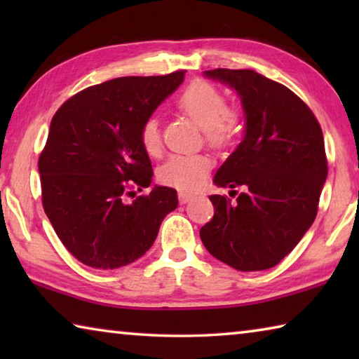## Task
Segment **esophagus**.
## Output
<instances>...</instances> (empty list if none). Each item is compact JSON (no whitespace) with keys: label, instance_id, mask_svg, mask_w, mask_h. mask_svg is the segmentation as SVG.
Segmentation results:
<instances>
[{"label":"esophagus","instance_id":"esophagus-1","mask_svg":"<svg viewBox=\"0 0 359 359\" xmlns=\"http://www.w3.org/2000/svg\"><path fill=\"white\" fill-rule=\"evenodd\" d=\"M191 199H193V194H188V193H184V191L179 193L180 204H187L188 201H191Z\"/></svg>","mask_w":359,"mask_h":359}]
</instances>
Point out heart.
<instances>
[{"mask_svg":"<svg viewBox=\"0 0 359 359\" xmlns=\"http://www.w3.org/2000/svg\"><path fill=\"white\" fill-rule=\"evenodd\" d=\"M179 107L204 130L210 144L223 145L236 136L239 128L238 115L226 107L223 95L208 82H191L177 100ZM141 142L149 155H156L161 149L160 123L155 117L144 121ZM212 160L208 155L187 154L172 155L158 169V180L163 185L180 191H196L209 177Z\"/></svg>","mask_w":359,"mask_h":359,"instance_id":"1","label":"heart"}]
</instances>
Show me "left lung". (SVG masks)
I'll return each instance as SVG.
<instances>
[{
	"mask_svg": "<svg viewBox=\"0 0 359 359\" xmlns=\"http://www.w3.org/2000/svg\"><path fill=\"white\" fill-rule=\"evenodd\" d=\"M204 76L239 95L245 117L241 144L214 177L242 187L236 203L212 194L215 214L199 231L208 252L238 271H264L287 257L317 217L327 175L323 133L299 96L252 69Z\"/></svg>",
	"mask_w": 359,
	"mask_h": 359,
	"instance_id": "obj_1",
	"label": "left lung"
}]
</instances>
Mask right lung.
Masks as SVG:
<instances>
[{"label":"right lung","instance_id":"add662e5","mask_svg":"<svg viewBox=\"0 0 359 359\" xmlns=\"http://www.w3.org/2000/svg\"><path fill=\"white\" fill-rule=\"evenodd\" d=\"M166 76L118 77L72 96L50 121L39 156L42 205L72 257L95 269L141 258L177 208V191L155 185L128 203L133 187L151 184L141 142L144 121L184 82Z\"/></svg>","mask_w":359,"mask_h":359}]
</instances>
